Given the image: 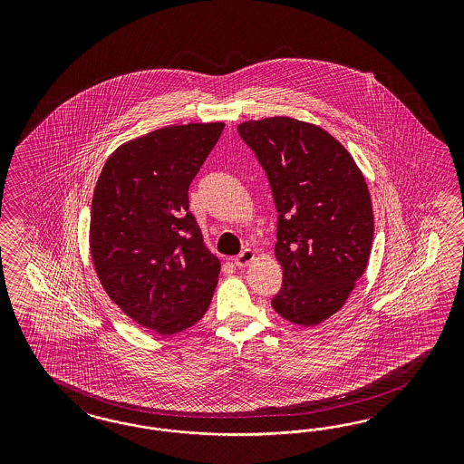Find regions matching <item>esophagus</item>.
<instances>
[{
  "mask_svg": "<svg viewBox=\"0 0 464 464\" xmlns=\"http://www.w3.org/2000/svg\"><path fill=\"white\" fill-rule=\"evenodd\" d=\"M253 258H255V253L252 252V250H243V252L239 253V255H237L233 260H235V266L237 267H246L250 262H252Z\"/></svg>",
  "mask_w": 464,
  "mask_h": 464,
  "instance_id": "1",
  "label": "esophagus"
}]
</instances>
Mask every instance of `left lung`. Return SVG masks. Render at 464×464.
Masks as SVG:
<instances>
[{
  "mask_svg": "<svg viewBox=\"0 0 464 464\" xmlns=\"http://www.w3.org/2000/svg\"><path fill=\"white\" fill-rule=\"evenodd\" d=\"M266 169L277 216L284 279L272 308L295 324H322L364 274L374 218L361 169L322 127L291 117L238 126Z\"/></svg>",
  "mask_w": 464,
  "mask_h": 464,
  "instance_id": "obj_1",
  "label": "left lung"
}]
</instances>
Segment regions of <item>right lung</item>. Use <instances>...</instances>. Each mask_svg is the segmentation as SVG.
<instances>
[{"label":"right lung","mask_w":464,"mask_h":464,"mask_svg":"<svg viewBox=\"0 0 464 464\" xmlns=\"http://www.w3.org/2000/svg\"><path fill=\"white\" fill-rule=\"evenodd\" d=\"M223 129L169 126L129 140L93 192L90 248L100 282L129 318L160 335L196 324L211 304L221 266L188 211V187Z\"/></svg>","instance_id":"right-lung-1"}]
</instances>
